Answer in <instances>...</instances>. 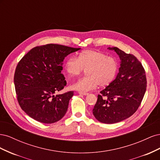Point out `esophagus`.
Segmentation results:
<instances>
[{
	"label": "esophagus",
	"instance_id": "1",
	"mask_svg": "<svg viewBox=\"0 0 160 160\" xmlns=\"http://www.w3.org/2000/svg\"><path fill=\"white\" fill-rule=\"evenodd\" d=\"M79 94L83 95H89L88 93H85V92H81V91L79 92Z\"/></svg>",
	"mask_w": 160,
	"mask_h": 160
}]
</instances>
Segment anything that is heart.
<instances>
[{"instance_id": "1", "label": "heart", "mask_w": 160, "mask_h": 160, "mask_svg": "<svg viewBox=\"0 0 160 160\" xmlns=\"http://www.w3.org/2000/svg\"><path fill=\"white\" fill-rule=\"evenodd\" d=\"M64 69L71 77L78 76L86 69L87 75L72 83L71 88L87 92L98 85L105 87L112 83L118 72L119 64L114 57L98 50L88 49L81 52L78 59L70 56L65 61Z\"/></svg>"}]
</instances>
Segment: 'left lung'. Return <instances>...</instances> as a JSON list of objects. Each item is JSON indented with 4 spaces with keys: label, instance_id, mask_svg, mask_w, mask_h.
I'll use <instances>...</instances> for the list:
<instances>
[{
    "label": "left lung",
    "instance_id": "left-lung-1",
    "mask_svg": "<svg viewBox=\"0 0 160 160\" xmlns=\"http://www.w3.org/2000/svg\"><path fill=\"white\" fill-rule=\"evenodd\" d=\"M108 49L119 57V72L112 83L100 91L93 113L99 122L112 124L129 118L138 110L146 93L147 81L142 63L134 55L115 47Z\"/></svg>",
    "mask_w": 160,
    "mask_h": 160
}]
</instances>
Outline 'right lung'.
<instances>
[{
	"instance_id": "add662e5",
	"label": "right lung",
	"mask_w": 160,
	"mask_h": 160,
	"mask_svg": "<svg viewBox=\"0 0 160 160\" xmlns=\"http://www.w3.org/2000/svg\"><path fill=\"white\" fill-rule=\"evenodd\" d=\"M79 49L47 44L34 47L18 62L14 83L19 105L29 117L43 123L63 118L73 91L55 93L67 84L61 73L65 57Z\"/></svg>"
}]
</instances>
